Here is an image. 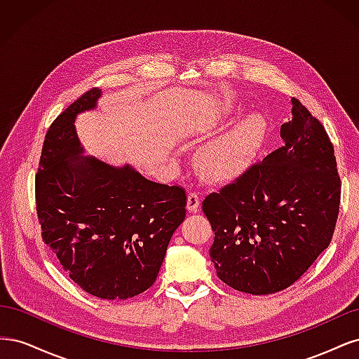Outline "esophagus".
<instances>
[{"instance_id": "esophagus-1", "label": "esophagus", "mask_w": 359, "mask_h": 359, "mask_svg": "<svg viewBox=\"0 0 359 359\" xmlns=\"http://www.w3.org/2000/svg\"><path fill=\"white\" fill-rule=\"evenodd\" d=\"M199 203H201V194L196 191H190L187 196V211L196 212L199 210Z\"/></svg>"}]
</instances>
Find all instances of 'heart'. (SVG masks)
<instances>
[{
    "label": "heart",
    "mask_w": 359,
    "mask_h": 359,
    "mask_svg": "<svg viewBox=\"0 0 359 359\" xmlns=\"http://www.w3.org/2000/svg\"><path fill=\"white\" fill-rule=\"evenodd\" d=\"M265 132L264 118L248 114L224 133L206 144L199 153V166L206 177L227 180L243 172L253 158Z\"/></svg>",
    "instance_id": "obj_1"
}]
</instances>
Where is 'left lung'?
<instances>
[{"mask_svg": "<svg viewBox=\"0 0 359 359\" xmlns=\"http://www.w3.org/2000/svg\"><path fill=\"white\" fill-rule=\"evenodd\" d=\"M280 136L283 147L202 202L217 276L252 295L295 283L330 245L340 208L334 147L299 100Z\"/></svg>", "mask_w": 359, "mask_h": 359, "instance_id": "1", "label": "left lung"}]
</instances>
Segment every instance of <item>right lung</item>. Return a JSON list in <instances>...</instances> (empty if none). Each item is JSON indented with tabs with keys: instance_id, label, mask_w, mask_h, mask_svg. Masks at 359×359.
I'll list each match as a JSON object with an SVG mask.
<instances>
[{
	"instance_id": "right-lung-1",
	"label": "right lung",
	"mask_w": 359,
	"mask_h": 359,
	"mask_svg": "<svg viewBox=\"0 0 359 359\" xmlns=\"http://www.w3.org/2000/svg\"><path fill=\"white\" fill-rule=\"evenodd\" d=\"M100 95L86 91L50 124L36 175L37 217L43 241L76 285L97 298L127 299L153 286L187 196L128 165L79 157L76 116Z\"/></svg>"
}]
</instances>
